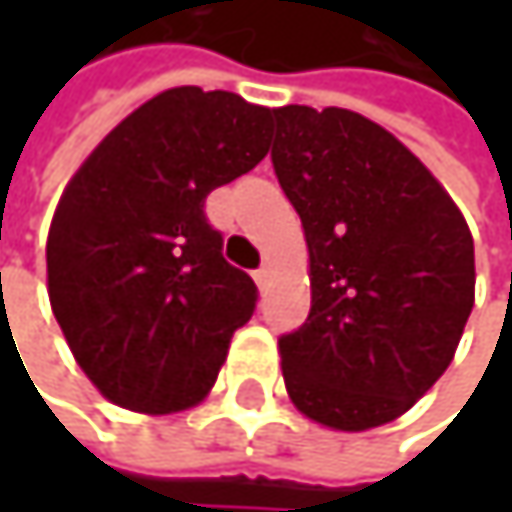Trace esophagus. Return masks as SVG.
Here are the masks:
<instances>
[{"mask_svg":"<svg viewBox=\"0 0 512 512\" xmlns=\"http://www.w3.org/2000/svg\"><path fill=\"white\" fill-rule=\"evenodd\" d=\"M269 275H272V272H269V266H266V263H263L260 269H255L257 287H266V284H269Z\"/></svg>","mask_w":512,"mask_h":512,"instance_id":"esophagus-1","label":"esophagus"}]
</instances>
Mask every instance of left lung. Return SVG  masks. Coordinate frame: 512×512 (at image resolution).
I'll return each instance as SVG.
<instances>
[{
  "mask_svg": "<svg viewBox=\"0 0 512 512\" xmlns=\"http://www.w3.org/2000/svg\"><path fill=\"white\" fill-rule=\"evenodd\" d=\"M272 168L311 257V314L278 338L293 406L332 430L400 418L474 305L471 231L427 165L350 109L272 112Z\"/></svg>",
  "mask_w": 512,
  "mask_h": 512,
  "instance_id": "8db88e82",
  "label": "left lung"
}]
</instances>
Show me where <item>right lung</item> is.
Returning a JSON list of instances; mask_svg holds the SVG:
<instances>
[{
	"label": "right lung",
	"mask_w": 512,
	"mask_h": 512,
	"mask_svg": "<svg viewBox=\"0 0 512 512\" xmlns=\"http://www.w3.org/2000/svg\"><path fill=\"white\" fill-rule=\"evenodd\" d=\"M272 112L231 91L168 88L67 183L47 240L52 314L112 403L195 406L252 320L255 281L222 257L204 201L266 156Z\"/></svg>",
	"instance_id": "1"
}]
</instances>
